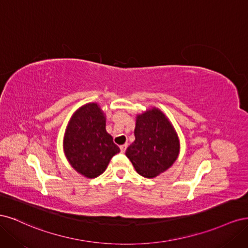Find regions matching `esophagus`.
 I'll return each instance as SVG.
<instances>
[{
	"instance_id": "esophagus-1",
	"label": "esophagus",
	"mask_w": 248,
	"mask_h": 248,
	"mask_svg": "<svg viewBox=\"0 0 248 248\" xmlns=\"http://www.w3.org/2000/svg\"><path fill=\"white\" fill-rule=\"evenodd\" d=\"M127 146H128L127 144H124V145H121V146H120V150H121V152H122V153H124V152L126 151V148H127Z\"/></svg>"
}]
</instances>
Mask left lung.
Instances as JSON below:
<instances>
[{"label": "left lung", "instance_id": "8db88e82", "mask_svg": "<svg viewBox=\"0 0 248 248\" xmlns=\"http://www.w3.org/2000/svg\"><path fill=\"white\" fill-rule=\"evenodd\" d=\"M134 136L136 140L127 148L125 154L140 176H158L178 158V134L160 109L152 108L138 115Z\"/></svg>", "mask_w": 248, "mask_h": 248}]
</instances>
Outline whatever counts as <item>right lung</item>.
Returning <instances> with one entry per match:
<instances>
[{
  "instance_id": "right-lung-1",
  "label": "right lung",
  "mask_w": 248,
  "mask_h": 248,
  "mask_svg": "<svg viewBox=\"0 0 248 248\" xmlns=\"http://www.w3.org/2000/svg\"><path fill=\"white\" fill-rule=\"evenodd\" d=\"M64 153L80 175L93 179L120 152L106 129V116L97 103H87L72 115L64 136Z\"/></svg>"
}]
</instances>
